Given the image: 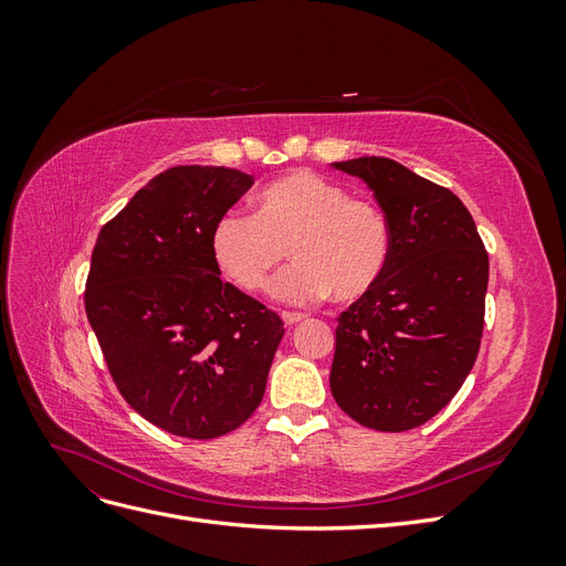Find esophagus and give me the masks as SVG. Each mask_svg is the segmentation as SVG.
<instances>
[{
  "label": "esophagus",
  "mask_w": 566,
  "mask_h": 566,
  "mask_svg": "<svg viewBox=\"0 0 566 566\" xmlns=\"http://www.w3.org/2000/svg\"><path fill=\"white\" fill-rule=\"evenodd\" d=\"M281 318H283V323H285V325H297V323H300V321H304L306 316H304V314H293V312H283V314H281Z\"/></svg>",
  "instance_id": "obj_1"
}]
</instances>
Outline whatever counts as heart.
<instances>
[{
    "label": "heart",
    "mask_w": 566,
    "mask_h": 566,
    "mask_svg": "<svg viewBox=\"0 0 566 566\" xmlns=\"http://www.w3.org/2000/svg\"><path fill=\"white\" fill-rule=\"evenodd\" d=\"M389 227L370 202L314 172H293L256 193V212L229 210L212 229V256L224 276L248 293L273 281V300L312 304L331 293L356 300L382 279L389 262Z\"/></svg>",
    "instance_id": "b5f03b06"
}]
</instances>
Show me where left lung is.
<instances>
[{
  "instance_id": "8db88e82",
  "label": "left lung",
  "mask_w": 566,
  "mask_h": 566,
  "mask_svg": "<svg viewBox=\"0 0 566 566\" xmlns=\"http://www.w3.org/2000/svg\"><path fill=\"white\" fill-rule=\"evenodd\" d=\"M331 167L370 188L391 238L382 279L337 318L331 391L370 430H413L455 397L474 366L489 254L449 188L389 158Z\"/></svg>"
}]
</instances>
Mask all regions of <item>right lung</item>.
Returning a JSON list of instances; mask_svg holds the SVG:
<instances>
[{
  "label": "right lung",
  "instance_id": "obj_1",
  "mask_svg": "<svg viewBox=\"0 0 566 566\" xmlns=\"http://www.w3.org/2000/svg\"><path fill=\"white\" fill-rule=\"evenodd\" d=\"M252 184L229 167H172L96 238L92 331L125 401L169 434H229L264 397L283 321L221 281L212 256L214 224Z\"/></svg>",
  "mask_w": 566,
  "mask_h": 566
}]
</instances>
